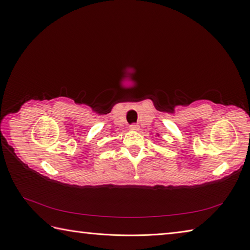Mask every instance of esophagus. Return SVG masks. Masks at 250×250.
<instances>
[{"label": "esophagus", "mask_w": 250, "mask_h": 250, "mask_svg": "<svg viewBox=\"0 0 250 250\" xmlns=\"http://www.w3.org/2000/svg\"><path fill=\"white\" fill-rule=\"evenodd\" d=\"M129 128L131 130H134V131H138L139 129H140V126L138 125V124H131L130 126H129Z\"/></svg>", "instance_id": "34e87169"}]
</instances>
